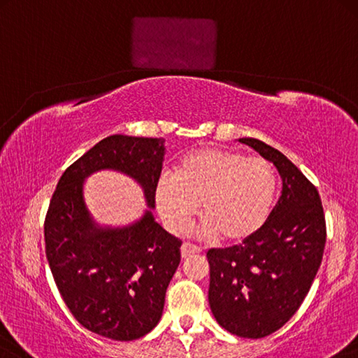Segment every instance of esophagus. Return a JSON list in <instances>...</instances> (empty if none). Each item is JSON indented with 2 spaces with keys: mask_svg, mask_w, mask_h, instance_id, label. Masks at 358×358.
I'll use <instances>...</instances> for the list:
<instances>
[{
  "mask_svg": "<svg viewBox=\"0 0 358 358\" xmlns=\"http://www.w3.org/2000/svg\"><path fill=\"white\" fill-rule=\"evenodd\" d=\"M202 248L197 247V245H192L189 242H185L183 245H181V257L183 258H188L191 255H196V253H201Z\"/></svg>",
  "mask_w": 358,
  "mask_h": 358,
  "instance_id": "34e87169",
  "label": "esophagus"
}]
</instances>
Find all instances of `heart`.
Wrapping results in <instances>:
<instances>
[{
	"mask_svg": "<svg viewBox=\"0 0 358 358\" xmlns=\"http://www.w3.org/2000/svg\"><path fill=\"white\" fill-rule=\"evenodd\" d=\"M277 192L274 166L239 151L202 148L185 155L156 185V206L173 232L199 217L207 234L223 243H241L263 228Z\"/></svg>",
	"mask_w": 358,
	"mask_h": 358,
	"instance_id": "b5f03b06",
	"label": "heart"
}]
</instances>
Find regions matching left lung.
<instances>
[{"instance_id":"8db88e82","label":"left lung","mask_w":358,"mask_h":358,"mask_svg":"<svg viewBox=\"0 0 358 358\" xmlns=\"http://www.w3.org/2000/svg\"><path fill=\"white\" fill-rule=\"evenodd\" d=\"M239 141L274 164L282 196L250 239L207 252L208 303L224 330L258 339L285 325L309 293L322 263L327 224L319 191L290 159L261 140Z\"/></svg>"}]
</instances>
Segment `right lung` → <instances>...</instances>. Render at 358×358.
<instances>
[{"instance_id":"right-lung-1","label":"right lung","mask_w":358,"mask_h":358,"mask_svg":"<svg viewBox=\"0 0 358 358\" xmlns=\"http://www.w3.org/2000/svg\"><path fill=\"white\" fill-rule=\"evenodd\" d=\"M164 151V138L99 141L62 175L44 220L46 257L66 308L89 331L115 341H134L157 325L181 241L150 210L127 228H97L84 206L83 181L101 169L119 170L143 186L152 208Z\"/></svg>"}]
</instances>
